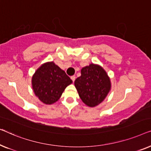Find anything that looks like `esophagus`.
Here are the masks:
<instances>
[{"mask_svg": "<svg viewBox=\"0 0 151 151\" xmlns=\"http://www.w3.org/2000/svg\"><path fill=\"white\" fill-rule=\"evenodd\" d=\"M70 78H71V79H72V80H73V81L74 82V81H75V78H76V76H75V75H73V76H72Z\"/></svg>", "mask_w": 151, "mask_h": 151, "instance_id": "obj_1", "label": "esophagus"}]
</instances>
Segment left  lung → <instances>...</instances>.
Instances as JSON below:
<instances>
[{
  "label": "left lung",
  "mask_w": 151,
  "mask_h": 151,
  "mask_svg": "<svg viewBox=\"0 0 151 151\" xmlns=\"http://www.w3.org/2000/svg\"><path fill=\"white\" fill-rule=\"evenodd\" d=\"M75 86L81 101L90 107L103 102L111 90V81L107 72L101 65L90 63L83 68Z\"/></svg>",
  "instance_id": "1"
}]
</instances>
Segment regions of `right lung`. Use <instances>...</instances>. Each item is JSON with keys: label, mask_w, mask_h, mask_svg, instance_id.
<instances>
[{"label": "right lung", "mask_w": 151, "mask_h": 151, "mask_svg": "<svg viewBox=\"0 0 151 151\" xmlns=\"http://www.w3.org/2000/svg\"><path fill=\"white\" fill-rule=\"evenodd\" d=\"M73 83L64 70L53 61L43 63L36 70L31 80L35 96L46 105H52L58 100L65 88Z\"/></svg>", "instance_id": "obj_1"}]
</instances>
